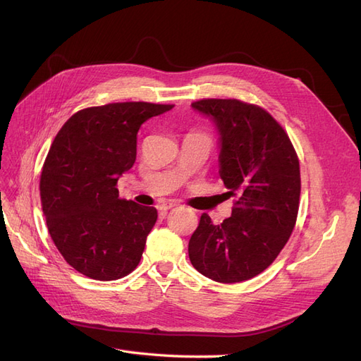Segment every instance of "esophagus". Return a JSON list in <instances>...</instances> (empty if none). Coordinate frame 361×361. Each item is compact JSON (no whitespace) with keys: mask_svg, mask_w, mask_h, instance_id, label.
Segmentation results:
<instances>
[{"mask_svg":"<svg viewBox=\"0 0 361 361\" xmlns=\"http://www.w3.org/2000/svg\"><path fill=\"white\" fill-rule=\"evenodd\" d=\"M174 206H178L176 202H164V203H161V204L158 206V209H159L161 214L164 215V214H167V211L171 209V207H174Z\"/></svg>","mask_w":361,"mask_h":361,"instance_id":"1","label":"esophagus"}]
</instances>
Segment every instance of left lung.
<instances>
[{"instance_id":"8db88e82","label":"left lung","mask_w":361,"mask_h":361,"mask_svg":"<svg viewBox=\"0 0 361 361\" xmlns=\"http://www.w3.org/2000/svg\"><path fill=\"white\" fill-rule=\"evenodd\" d=\"M191 105L220 130V176L236 200L221 224L202 214L188 244L190 260L215 281H245L276 260L297 223L298 155L286 130L259 105L239 99Z\"/></svg>"}]
</instances>
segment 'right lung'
I'll return each mask as SVG.
<instances>
[{
    "label": "right lung",
    "instance_id": "1",
    "mask_svg": "<svg viewBox=\"0 0 361 361\" xmlns=\"http://www.w3.org/2000/svg\"><path fill=\"white\" fill-rule=\"evenodd\" d=\"M173 106H89L54 138L40 174L42 209L54 244L81 274L110 281L138 267L158 211L120 199L117 180L134 166L141 125Z\"/></svg>",
    "mask_w": 361,
    "mask_h": 361
}]
</instances>
